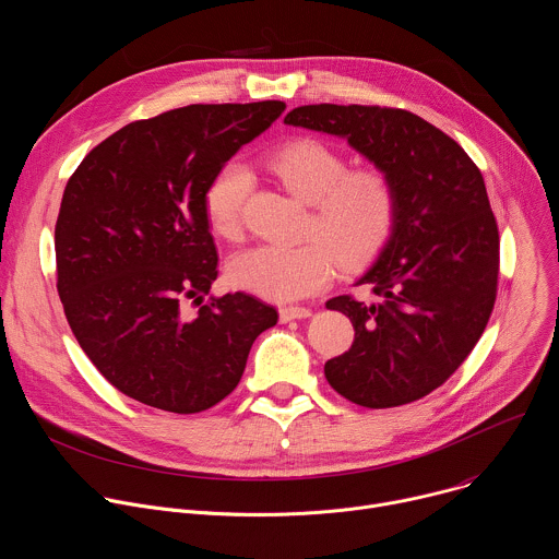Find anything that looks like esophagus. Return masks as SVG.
Instances as JSON below:
<instances>
[{
	"label": "esophagus",
	"instance_id": "obj_1",
	"mask_svg": "<svg viewBox=\"0 0 559 559\" xmlns=\"http://www.w3.org/2000/svg\"><path fill=\"white\" fill-rule=\"evenodd\" d=\"M309 316H311L309 307H300V305L281 307V321H294V318H309Z\"/></svg>",
	"mask_w": 559,
	"mask_h": 559
}]
</instances>
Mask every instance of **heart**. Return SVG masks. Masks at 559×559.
<instances>
[{
  "mask_svg": "<svg viewBox=\"0 0 559 559\" xmlns=\"http://www.w3.org/2000/svg\"><path fill=\"white\" fill-rule=\"evenodd\" d=\"M270 173L296 199L311 205L300 246H257L231 257L229 281L257 296L289 302L321 292L336 265L356 270L391 238L397 197L391 177L378 166L349 168L347 156L321 139L300 136L274 150ZM254 179L238 164H223L207 181L203 212L210 229L238 241Z\"/></svg>",
  "mask_w": 559,
  "mask_h": 559,
  "instance_id": "b5f03b06",
  "label": "heart"
}]
</instances>
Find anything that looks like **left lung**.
<instances>
[{
    "mask_svg": "<svg viewBox=\"0 0 559 559\" xmlns=\"http://www.w3.org/2000/svg\"><path fill=\"white\" fill-rule=\"evenodd\" d=\"M285 123L347 139L397 197L393 234L356 283L369 298L328 300L356 334L325 362V378L367 409L420 401L466 360L496 305L500 234L485 179L449 134L409 110L318 104Z\"/></svg>",
    "mask_w": 559,
    "mask_h": 559,
    "instance_id": "8db88e82",
    "label": "left lung"
}]
</instances>
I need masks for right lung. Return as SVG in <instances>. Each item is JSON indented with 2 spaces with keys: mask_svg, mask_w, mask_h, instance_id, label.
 I'll return each mask as SVG.
<instances>
[{
  "mask_svg": "<svg viewBox=\"0 0 559 559\" xmlns=\"http://www.w3.org/2000/svg\"><path fill=\"white\" fill-rule=\"evenodd\" d=\"M283 110V102L197 104L132 121L66 183L55 257L68 325L102 376L147 407H214L278 321L246 292L203 302L218 276L203 192ZM190 299L202 305L197 314L185 311Z\"/></svg>",
  "mask_w": 559,
  "mask_h": 559,
  "instance_id": "1",
  "label": "right lung"
}]
</instances>
